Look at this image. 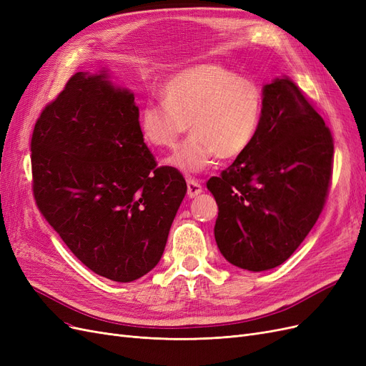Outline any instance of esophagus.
<instances>
[{"instance_id": "1", "label": "esophagus", "mask_w": 366, "mask_h": 366, "mask_svg": "<svg viewBox=\"0 0 366 366\" xmlns=\"http://www.w3.org/2000/svg\"><path fill=\"white\" fill-rule=\"evenodd\" d=\"M186 184H187V197L189 198H194V197H197V195H199L201 192H203V187H201L198 180H191V179H189L186 182Z\"/></svg>"}]
</instances>
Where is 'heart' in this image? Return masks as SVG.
<instances>
[{
	"label": "heart",
	"mask_w": 366,
	"mask_h": 366,
	"mask_svg": "<svg viewBox=\"0 0 366 366\" xmlns=\"http://www.w3.org/2000/svg\"><path fill=\"white\" fill-rule=\"evenodd\" d=\"M160 102L139 112V132L153 149H169L186 132L192 134L168 159L183 174L207 169L217 157L234 160L253 144L263 113L259 84L221 63L183 68L162 83Z\"/></svg>",
	"instance_id": "1"
}]
</instances>
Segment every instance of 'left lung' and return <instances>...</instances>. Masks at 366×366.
<instances>
[{"label": "left lung", "mask_w": 366, "mask_h": 366, "mask_svg": "<svg viewBox=\"0 0 366 366\" xmlns=\"http://www.w3.org/2000/svg\"><path fill=\"white\" fill-rule=\"evenodd\" d=\"M332 171L333 137L320 113L289 77L264 84L253 144L207 182L221 254L254 272L287 260L321 215Z\"/></svg>", "instance_id": "left-lung-1"}]
</instances>
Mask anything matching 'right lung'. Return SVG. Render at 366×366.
Instances as JSON below:
<instances>
[{
  "instance_id": "add662e5",
  "label": "right lung",
  "mask_w": 366,
  "mask_h": 366,
  "mask_svg": "<svg viewBox=\"0 0 366 366\" xmlns=\"http://www.w3.org/2000/svg\"><path fill=\"white\" fill-rule=\"evenodd\" d=\"M31 172L36 204L72 254L119 283L159 263L187 189L177 169L157 167L134 95L106 71L74 74L42 110Z\"/></svg>"
}]
</instances>
